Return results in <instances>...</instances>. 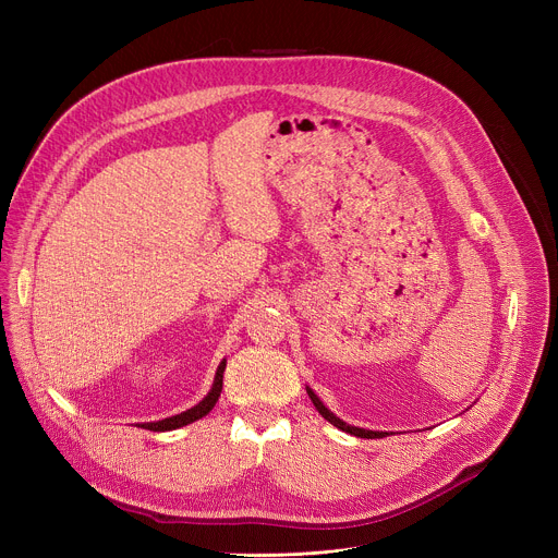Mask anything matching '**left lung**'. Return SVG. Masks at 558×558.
Here are the masks:
<instances>
[{
    "label": "left lung",
    "mask_w": 558,
    "mask_h": 558,
    "mask_svg": "<svg viewBox=\"0 0 558 558\" xmlns=\"http://www.w3.org/2000/svg\"><path fill=\"white\" fill-rule=\"evenodd\" d=\"M306 392H308V397H311V402H313L315 411L320 413L329 424H333L336 428H340V430H344V433H349V435H355V437H364V439H379V437H386V435H388V433H381V430H366V428L349 426L347 422H342L340 417H336V415L320 402V397H317L311 388H306Z\"/></svg>",
    "instance_id": "left-lung-1"
}]
</instances>
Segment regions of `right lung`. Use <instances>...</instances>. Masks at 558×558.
I'll use <instances>...</instances> for the list:
<instances>
[{"label":"right lung","instance_id":"obj_1","mask_svg":"<svg viewBox=\"0 0 558 558\" xmlns=\"http://www.w3.org/2000/svg\"><path fill=\"white\" fill-rule=\"evenodd\" d=\"M225 366L227 362L222 360L216 368V377H214V386L211 390L207 392V397H203V402H198L194 409L181 413V415H174V417H168V420H161V422H149V424H141V428H147V430H154V433H166V430H174V428H181V426H187L201 417H205L218 402L220 397V390H222V373H225Z\"/></svg>","mask_w":558,"mask_h":558}]
</instances>
